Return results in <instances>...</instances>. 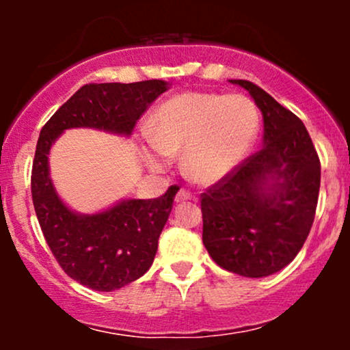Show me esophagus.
Segmentation results:
<instances>
[{
    "mask_svg": "<svg viewBox=\"0 0 350 350\" xmlns=\"http://www.w3.org/2000/svg\"><path fill=\"white\" fill-rule=\"evenodd\" d=\"M191 198H192L191 192L186 191V189H180L178 194H176L174 200H176V202H186V200H189Z\"/></svg>",
    "mask_w": 350,
    "mask_h": 350,
    "instance_id": "34e87169",
    "label": "esophagus"
}]
</instances>
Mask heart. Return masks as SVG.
Segmentation results:
<instances>
[{"mask_svg":"<svg viewBox=\"0 0 350 350\" xmlns=\"http://www.w3.org/2000/svg\"><path fill=\"white\" fill-rule=\"evenodd\" d=\"M258 128V110L245 95L184 92L152 113L144 158L152 170H163L171 154L184 151L189 178L214 184L242 163Z\"/></svg>","mask_w":350,"mask_h":350,"instance_id":"heart-1","label":"heart"}]
</instances>
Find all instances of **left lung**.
Masks as SVG:
<instances>
[{
  "label": "left lung",
  "instance_id": "obj_1",
  "mask_svg": "<svg viewBox=\"0 0 350 350\" xmlns=\"http://www.w3.org/2000/svg\"><path fill=\"white\" fill-rule=\"evenodd\" d=\"M263 115V148L200 198L202 242L224 270L263 278L283 270L306 242L314 220L321 163L306 126L248 80Z\"/></svg>",
  "mask_w": 350,
  "mask_h": 350
}]
</instances>
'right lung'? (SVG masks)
Segmentation results:
<instances>
[{"instance_id": "right-lung-1", "label": "right lung", "mask_w": 350, "mask_h": 350, "mask_svg": "<svg viewBox=\"0 0 350 350\" xmlns=\"http://www.w3.org/2000/svg\"><path fill=\"white\" fill-rule=\"evenodd\" d=\"M164 80L87 83L51 116L39 135L31 192L52 255L72 280L95 291H113L150 270L178 186L158 199H123L97 214H79L62 202L49 176V151L70 128L130 136L163 92Z\"/></svg>"}]
</instances>
